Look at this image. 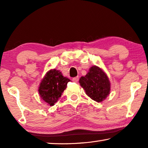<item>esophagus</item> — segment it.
<instances>
[{
    "mask_svg": "<svg viewBox=\"0 0 148 148\" xmlns=\"http://www.w3.org/2000/svg\"><path fill=\"white\" fill-rule=\"evenodd\" d=\"M72 81H73L74 82H76V83H77V82L79 81V77L77 76V77H73V78H72Z\"/></svg>",
    "mask_w": 148,
    "mask_h": 148,
    "instance_id": "34e87169",
    "label": "esophagus"
}]
</instances>
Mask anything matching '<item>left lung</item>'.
<instances>
[{
    "label": "left lung",
    "instance_id": "8db88e82",
    "mask_svg": "<svg viewBox=\"0 0 148 148\" xmlns=\"http://www.w3.org/2000/svg\"><path fill=\"white\" fill-rule=\"evenodd\" d=\"M79 82L86 94L96 102L102 101L110 93V83L108 77L98 66L91 67L86 76H82Z\"/></svg>",
    "mask_w": 148,
    "mask_h": 148
}]
</instances>
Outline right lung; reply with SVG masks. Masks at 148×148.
I'll return each mask as SVG.
<instances>
[{"instance_id":"1","label":"right lung","mask_w":148,"mask_h":148,"mask_svg":"<svg viewBox=\"0 0 148 148\" xmlns=\"http://www.w3.org/2000/svg\"><path fill=\"white\" fill-rule=\"evenodd\" d=\"M70 81L69 78L62 76L60 71L51 70L47 72L40 84V96L49 106H53L58 101Z\"/></svg>"}]
</instances>
